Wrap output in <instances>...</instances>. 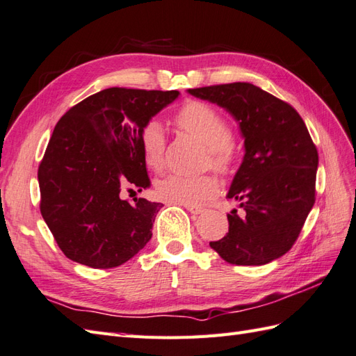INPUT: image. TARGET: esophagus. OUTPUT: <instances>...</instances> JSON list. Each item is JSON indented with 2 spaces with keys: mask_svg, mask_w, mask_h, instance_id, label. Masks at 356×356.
<instances>
[{
  "mask_svg": "<svg viewBox=\"0 0 356 356\" xmlns=\"http://www.w3.org/2000/svg\"><path fill=\"white\" fill-rule=\"evenodd\" d=\"M185 209H186L189 213H193V215H200V213L204 212V209L203 207H198V206H185Z\"/></svg>",
  "mask_w": 356,
  "mask_h": 356,
  "instance_id": "1",
  "label": "esophagus"
}]
</instances>
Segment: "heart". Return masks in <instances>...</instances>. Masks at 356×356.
Segmentation results:
<instances>
[{
    "label": "heart",
    "instance_id": "obj_1",
    "mask_svg": "<svg viewBox=\"0 0 356 356\" xmlns=\"http://www.w3.org/2000/svg\"><path fill=\"white\" fill-rule=\"evenodd\" d=\"M176 123L209 149V162L218 171H227L232 162V127L215 108L204 102L191 100L180 108ZM140 149L144 165L158 171L163 165L165 136L159 122L152 120L140 134ZM218 184L213 177H185L170 175L156 181L154 195L165 203L195 206L216 194Z\"/></svg>",
    "mask_w": 356,
    "mask_h": 356
}]
</instances>
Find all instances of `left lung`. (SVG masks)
I'll return each instance as SVG.
<instances>
[{
  "mask_svg": "<svg viewBox=\"0 0 356 356\" xmlns=\"http://www.w3.org/2000/svg\"><path fill=\"white\" fill-rule=\"evenodd\" d=\"M189 95L224 108L239 124L243 159L227 198L229 233L211 242L221 259L261 266L291 248L314 204L318 156L295 108L250 83L189 88Z\"/></svg>",
  "mask_w": 356,
  "mask_h": 356,
  "instance_id": "1",
  "label": "left lung"
}]
</instances>
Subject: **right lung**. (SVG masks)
<instances>
[{
    "instance_id": "obj_1",
    "label": "right lung",
    "mask_w": 356,
    "mask_h": 356,
    "mask_svg": "<svg viewBox=\"0 0 356 356\" xmlns=\"http://www.w3.org/2000/svg\"><path fill=\"white\" fill-rule=\"evenodd\" d=\"M179 96L177 90L113 87L60 118L38 177L42 216L67 259L95 269L115 268L152 239L163 204L145 198L129 203L122 194L150 186L140 134Z\"/></svg>"
}]
</instances>
